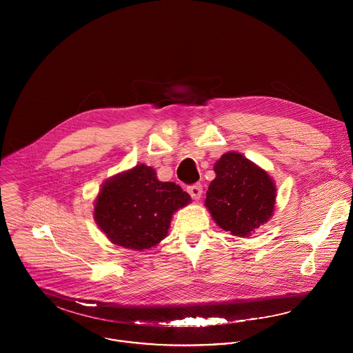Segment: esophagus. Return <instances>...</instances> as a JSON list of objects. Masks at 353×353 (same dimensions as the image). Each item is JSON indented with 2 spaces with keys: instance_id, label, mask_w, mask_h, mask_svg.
<instances>
[{
  "instance_id": "1",
  "label": "esophagus",
  "mask_w": 353,
  "mask_h": 353,
  "mask_svg": "<svg viewBox=\"0 0 353 353\" xmlns=\"http://www.w3.org/2000/svg\"><path fill=\"white\" fill-rule=\"evenodd\" d=\"M187 191H188V194L191 195L192 199H198L201 196V194H203V185H201V184H192V185H190L187 188Z\"/></svg>"
}]
</instances>
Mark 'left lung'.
Here are the masks:
<instances>
[{"label": "left lung", "mask_w": 353, "mask_h": 353, "mask_svg": "<svg viewBox=\"0 0 353 353\" xmlns=\"http://www.w3.org/2000/svg\"><path fill=\"white\" fill-rule=\"evenodd\" d=\"M205 207L219 228L245 237L272 216L276 188L270 174L241 154L228 152L215 163Z\"/></svg>", "instance_id": "left-lung-1"}]
</instances>
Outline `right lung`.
<instances>
[{
	"instance_id": "1",
	"label": "right lung",
	"mask_w": 353,
	"mask_h": 353,
	"mask_svg": "<svg viewBox=\"0 0 353 353\" xmlns=\"http://www.w3.org/2000/svg\"><path fill=\"white\" fill-rule=\"evenodd\" d=\"M191 196L157 172L137 165L106 180L94 201V221L108 239L131 250H146L168 236L173 214Z\"/></svg>"
}]
</instances>
